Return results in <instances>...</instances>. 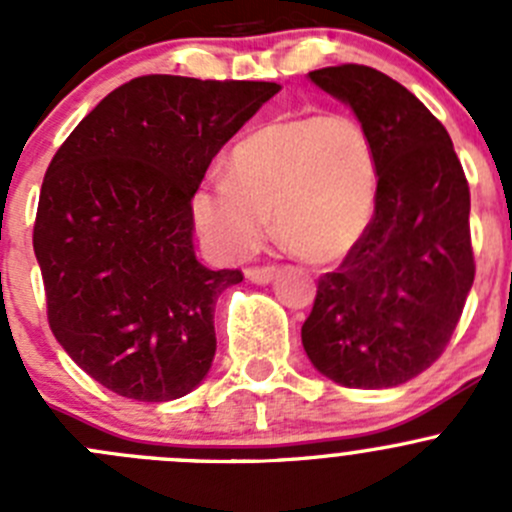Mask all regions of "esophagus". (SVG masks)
Instances as JSON below:
<instances>
[{"label":"esophagus","mask_w":512,"mask_h":512,"mask_svg":"<svg viewBox=\"0 0 512 512\" xmlns=\"http://www.w3.org/2000/svg\"><path fill=\"white\" fill-rule=\"evenodd\" d=\"M277 275V267H247L245 277L255 285H270Z\"/></svg>","instance_id":"34e87169"}]
</instances>
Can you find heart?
<instances>
[{
	"instance_id": "heart-1",
	"label": "heart",
	"mask_w": 512,
	"mask_h": 512,
	"mask_svg": "<svg viewBox=\"0 0 512 512\" xmlns=\"http://www.w3.org/2000/svg\"><path fill=\"white\" fill-rule=\"evenodd\" d=\"M379 203V158L352 116H292L242 138L225 178L200 185L190 213L223 260L250 255L272 215L277 237L314 265L344 260L364 240Z\"/></svg>"
}]
</instances>
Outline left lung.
Instances as JSON below:
<instances>
[{
    "label": "left lung",
    "instance_id": "left-lung-1",
    "mask_svg": "<svg viewBox=\"0 0 512 512\" xmlns=\"http://www.w3.org/2000/svg\"><path fill=\"white\" fill-rule=\"evenodd\" d=\"M307 76L369 131L379 203L364 240L319 280L304 352L334 384L391 389L443 354L473 287L468 180L443 123L399 81L359 64Z\"/></svg>",
    "mask_w": 512,
    "mask_h": 512
}]
</instances>
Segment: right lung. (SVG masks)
Listing matches in <instances>:
<instances>
[{
	"mask_svg": "<svg viewBox=\"0 0 512 512\" xmlns=\"http://www.w3.org/2000/svg\"><path fill=\"white\" fill-rule=\"evenodd\" d=\"M277 91L141 76L103 98L49 163L34 255L51 332L113 394L173 401L208 376L215 302L242 272L200 265L190 198Z\"/></svg>",
	"mask_w": 512,
	"mask_h": 512,
	"instance_id": "1",
	"label": "right lung"
}]
</instances>
